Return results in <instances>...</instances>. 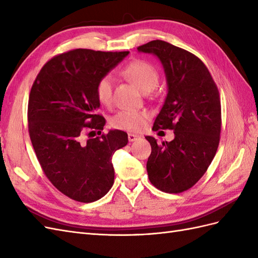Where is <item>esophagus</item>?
Wrapping results in <instances>:
<instances>
[{"label": "esophagus", "mask_w": 258, "mask_h": 258, "mask_svg": "<svg viewBox=\"0 0 258 258\" xmlns=\"http://www.w3.org/2000/svg\"><path fill=\"white\" fill-rule=\"evenodd\" d=\"M139 138H140L139 136L134 135V134H129V135H128V140H129L130 142H135V141H137V140H138Z\"/></svg>", "instance_id": "1"}]
</instances>
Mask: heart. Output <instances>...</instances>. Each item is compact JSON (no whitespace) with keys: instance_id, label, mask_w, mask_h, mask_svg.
I'll return each mask as SVG.
<instances>
[{"instance_id":"1","label":"heart","mask_w":258,"mask_h":258,"mask_svg":"<svg viewBox=\"0 0 258 258\" xmlns=\"http://www.w3.org/2000/svg\"><path fill=\"white\" fill-rule=\"evenodd\" d=\"M122 74L134 82L144 92L153 90L158 84L159 73L153 64L144 60L131 61L122 69ZM96 96L102 105H110L113 100V77L103 75L96 85ZM148 115L141 111H120L115 114L110 122L115 129L139 132L145 128Z\"/></svg>"}]
</instances>
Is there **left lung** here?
<instances>
[{
  "label": "left lung",
  "instance_id": "1",
  "mask_svg": "<svg viewBox=\"0 0 258 258\" xmlns=\"http://www.w3.org/2000/svg\"><path fill=\"white\" fill-rule=\"evenodd\" d=\"M138 50L157 56L167 77L168 93L153 130L174 131L172 141L161 144L145 137L152 146L148 178L161 191L182 192L199 181L216 154L222 127L220 92L194 53L160 40Z\"/></svg>",
  "mask_w": 258,
  "mask_h": 258
}]
</instances>
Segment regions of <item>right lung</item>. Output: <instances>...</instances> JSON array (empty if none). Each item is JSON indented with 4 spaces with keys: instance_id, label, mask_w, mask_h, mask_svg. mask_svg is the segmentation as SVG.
<instances>
[{
    "instance_id": "right-lung-1",
    "label": "right lung",
    "mask_w": 258,
    "mask_h": 258,
    "mask_svg": "<svg viewBox=\"0 0 258 258\" xmlns=\"http://www.w3.org/2000/svg\"><path fill=\"white\" fill-rule=\"evenodd\" d=\"M128 53L83 48L60 53L46 62L31 88L28 126L37 160L50 183L75 201H97L113 186V155L127 145L128 135L101 134L105 119L98 113L96 85ZM87 131L92 138H84ZM96 131L100 137L94 138Z\"/></svg>"
}]
</instances>
